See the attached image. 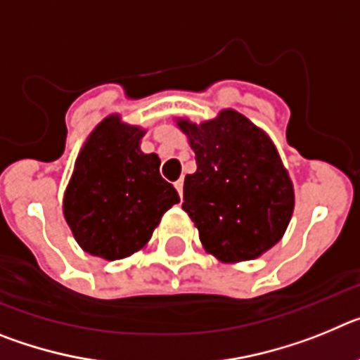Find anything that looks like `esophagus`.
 <instances>
[{"label": "esophagus", "mask_w": 360, "mask_h": 360, "mask_svg": "<svg viewBox=\"0 0 360 360\" xmlns=\"http://www.w3.org/2000/svg\"><path fill=\"white\" fill-rule=\"evenodd\" d=\"M174 187H176L178 195L182 196V195H184V180H182V178H180V180H176V182H174Z\"/></svg>", "instance_id": "esophagus-1"}]
</instances>
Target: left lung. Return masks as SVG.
<instances>
[{
    "mask_svg": "<svg viewBox=\"0 0 360 360\" xmlns=\"http://www.w3.org/2000/svg\"><path fill=\"white\" fill-rule=\"evenodd\" d=\"M195 151L182 209L200 241L224 263L249 262L283 238L294 212V187L263 129L234 110L193 124L176 120Z\"/></svg>",
    "mask_w": 360,
    "mask_h": 360,
    "instance_id": "1",
    "label": "left lung"
}]
</instances>
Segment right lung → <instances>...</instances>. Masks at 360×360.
I'll list each match as a JSON object with an SVG mask.
<instances>
[{
  "instance_id": "1",
  "label": "right lung",
  "mask_w": 360,
  "mask_h": 360,
  "mask_svg": "<svg viewBox=\"0 0 360 360\" xmlns=\"http://www.w3.org/2000/svg\"><path fill=\"white\" fill-rule=\"evenodd\" d=\"M144 129L110 115L75 160L63 212L81 249L108 262L141 250L167 209L180 202L160 176V158L141 151Z\"/></svg>"
}]
</instances>
